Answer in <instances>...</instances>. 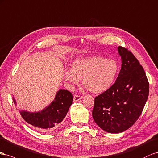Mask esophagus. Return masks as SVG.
<instances>
[{"instance_id":"1","label":"esophagus","mask_w":158,"mask_h":158,"mask_svg":"<svg viewBox=\"0 0 158 158\" xmlns=\"http://www.w3.org/2000/svg\"><path fill=\"white\" fill-rule=\"evenodd\" d=\"M81 98H82L81 96L77 95V94H75V95L73 96V101L74 102H77L79 100H81Z\"/></svg>"}]
</instances>
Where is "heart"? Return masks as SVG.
<instances>
[{
    "label": "heart",
    "instance_id": "1",
    "mask_svg": "<svg viewBox=\"0 0 158 158\" xmlns=\"http://www.w3.org/2000/svg\"><path fill=\"white\" fill-rule=\"evenodd\" d=\"M118 71L119 65L115 60L93 56L75 60L71 71L65 73V79L73 84H78L83 79V85L89 91L101 93L114 83Z\"/></svg>",
    "mask_w": 158,
    "mask_h": 158
}]
</instances>
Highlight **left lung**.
I'll list each match as a JSON object with an SVG mask.
<instances>
[{
    "mask_svg": "<svg viewBox=\"0 0 158 158\" xmlns=\"http://www.w3.org/2000/svg\"><path fill=\"white\" fill-rule=\"evenodd\" d=\"M121 69L115 83L94 98L92 112L96 124L117 134L128 129L142 114L149 94V83L143 67L133 54L118 47Z\"/></svg>",
    "mask_w": 158,
    "mask_h": 158,
    "instance_id": "1",
    "label": "left lung"
}]
</instances>
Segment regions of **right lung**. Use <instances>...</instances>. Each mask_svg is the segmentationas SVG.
<instances>
[{"label":"right lung","instance_id":"obj_1","mask_svg":"<svg viewBox=\"0 0 158 158\" xmlns=\"http://www.w3.org/2000/svg\"><path fill=\"white\" fill-rule=\"evenodd\" d=\"M15 105L16 102L13 97ZM73 95L67 90L60 89L55 96L50 105L38 112L20 110L21 116L27 123L33 126L41 132L50 131L56 129L63 121L73 102Z\"/></svg>","mask_w":158,"mask_h":158}]
</instances>
